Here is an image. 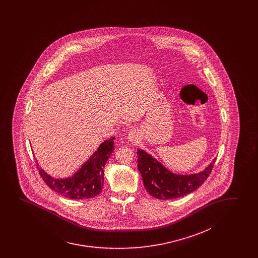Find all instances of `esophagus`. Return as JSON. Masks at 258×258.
Masks as SVG:
<instances>
[{
  "mask_svg": "<svg viewBox=\"0 0 258 258\" xmlns=\"http://www.w3.org/2000/svg\"><path fill=\"white\" fill-rule=\"evenodd\" d=\"M128 140L132 141L133 143H135V142H137L138 141V137H139V135H138V133H137V131L136 130H132L130 133H128Z\"/></svg>",
  "mask_w": 258,
  "mask_h": 258,
  "instance_id": "obj_1",
  "label": "esophagus"
}]
</instances>
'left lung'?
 <instances>
[{"instance_id": "1", "label": "left lung", "mask_w": 258, "mask_h": 258, "mask_svg": "<svg viewBox=\"0 0 258 258\" xmlns=\"http://www.w3.org/2000/svg\"><path fill=\"white\" fill-rule=\"evenodd\" d=\"M138 170L149 195L159 200H170L190 194L209 177L215 160L203 171L192 175H177L159 163L146 151L138 149Z\"/></svg>"}]
</instances>
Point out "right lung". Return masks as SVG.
Here are the masks:
<instances>
[{"instance_id":"1","label":"right lung","mask_w":258,"mask_h":258,"mask_svg":"<svg viewBox=\"0 0 258 258\" xmlns=\"http://www.w3.org/2000/svg\"><path fill=\"white\" fill-rule=\"evenodd\" d=\"M114 137L104 141L88 162L73 177L68 179H54L39 168L42 180L56 193L73 200L92 199L102 191L104 182V166L114 150Z\"/></svg>"}]
</instances>
